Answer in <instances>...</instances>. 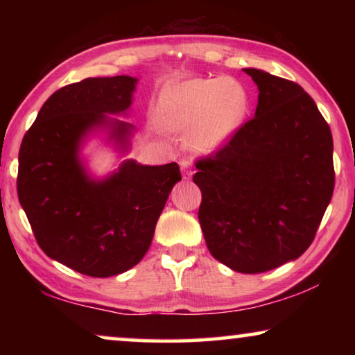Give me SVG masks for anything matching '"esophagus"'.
I'll return each instance as SVG.
<instances>
[{
	"label": "esophagus",
	"instance_id": "esophagus-1",
	"mask_svg": "<svg viewBox=\"0 0 355 355\" xmlns=\"http://www.w3.org/2000/svg\"><path fill=\"white\" fill-rule=\"evenodd\" d=\"M181 169H182V178L184 179H191L192 178V168L187 162H181Z\"/></svg>",
	"mask_w": 355,
	"mask_h": 355
}]
</instances>
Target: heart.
I'll return each mask as SVG.
<instances>
[{"mask_svg": "<svg viewBox=\"0 0 355 355\" xmlns=\"http://www.w3.org/2000/svg\"><path fill=\"white\" fill-rule=\"evenodd\" d=\"M247 111L241 84L227 77L187 82L163 98L162 124L169 130L189 132L196 152H211L239 128Z\"/></svg>", "mask_w": 355, "mask_h": 355, "instance_id": "b5f03b06", "label": "heart"}]
</instances>
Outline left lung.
I'll return each instance as SVG.
<instances>
[{"instance_id":"1","label":"left lung","mask_w":355,"mask_h":355,"mask_svg":"<svg viewBox=\"0 0 355 355\" xmlns=\"http://www.w3.org/2000/svg\"><path fill=\"white\" fill-rule=\"evenodd\" d=\"M259 87L255 116L196 162L198 221L210 254L263 273L309 249L334 189L333 137L307 92L244 69Z\"/></svg>"}]
</instances>
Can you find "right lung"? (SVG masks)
Instances as JSON below:
<instances>
[{
    "instance_id": "add662e5",
    "label": "right lung",
    "mask_w": 355,
    "mask_h": 355,
    "mask_svg": "<svg viewBox=\"0 0 355 355\" xmlns=\"http://www.w3.org/2000/svg\"><path fill=\"white\" fill-rule=\"evenodd\" d=\"M137 79L89 77L56 90L38 111L19 150L17 196L40 249L94 278L124 273L152 244L174 184L178 163L144 166L132 159L95 182L79 162V145L106 114L124 113ZM121 142L130 125L114 121Z\"/></svg>"
}]
</instances>
